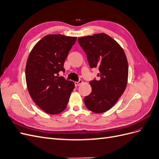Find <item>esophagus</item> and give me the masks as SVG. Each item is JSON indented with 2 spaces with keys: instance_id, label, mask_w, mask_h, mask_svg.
<instances>
[{
  "instance_id": "1",
  "label": "esophagus",
  "mask_w": 159,
  "mask_h": 159,
  "mask_svg": "<svg viewBox=\"0 0 159 159\" xmlns=\"http://www.w3.org/2000/svg\"><path fill=\"white\" fill-rule=\"evenodd\" d=\"M82 82H83V81L81 80H80L78 81H75V82H74V84H75V86H78V85H80Z\"/></svg>"
}]
</instances>
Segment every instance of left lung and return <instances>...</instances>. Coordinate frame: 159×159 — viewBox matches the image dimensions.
Returning <instances> with one entry per match:
<instances>
[{
  "instance_id": "8db88e82",
  "label": "left lung",
  "mask_w": 159,
  "mask_h": 159,
  "mask_svg": "<svg viewBox=\"0 0 159 159\" xmlns=\"http://www.w3.org/2000/svg\"><path fill=\"white\" fill-rule=\"evenodd\" d=\"M78 40L90 68L99 70V79L89 81L91 92L84 98L85 105L93 113L105 112L116 103L126 88L127 57L118 43L106 34L79 38Z\"/></svg>"
}]
</instances>
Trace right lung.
I'll return each mask as SVG.
<instances>
[{"label": "right lung", "mask_w": 159, "mask_h": 159, "mask_svg": "<svg viewBox=\"0 0 159 159\" xmlns=\"http://www.w3.org/2000/svg\"><path fill=\"white\" fill-rule=\"evenodd\" d=\"M76 37L61 34L45 36L33 48L26 66L28 92L36 104L48 114H58L66 108L73 81L59 76L65 72L64 61Z\"/></svg>", "instance_id": "1"}]
</instances>
